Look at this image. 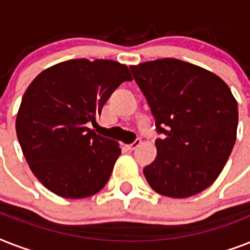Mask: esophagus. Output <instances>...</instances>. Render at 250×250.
<instances>
[{
    "label": "esophagus",
    "mask_w": 250,
    "mask_h": 250,
    "mask_svg": "<svg viewBox=\"0 0 250 250\" xmlns=\"http://www.w3.org/2000/svg\"><path fill=\"white\" fill-rule=\"evenodd\" d=\"M140 144H141V140H135L132 144L127 145V149H128V150H135V149H136Z\"/></svg>",
    "instance_id": "esophagus-1"
}]
</instances>
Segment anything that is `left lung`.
Here are the masks:
<instances>
[{
  "mask_svg": "<svg viewBox=\"0 0 250 250\" xmlns=\"http://www.w3.org/2000/svg\"><path fill=\"white\" fill-rule=\"evenodd\" d=\"M158 132L157 157L144 168L157 193L190 197L206 189L227 164L239 111L229 85L209 70L176 58L129 66Z\"/></svg>",
  "mask_w": 250,
  "mask_h": 250,
  "instance_id": "8db88e82",
  "label": "left lung"
}]
</instances>
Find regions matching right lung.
Masks as SVG:
<instances>
[{
	"label": "right lung",
	"mask_w": 250,
	"mask_h": 250,
	"mask_svg": "<svg viewBox=\"0 0 250 250\" xmlns=\"http://www.w3.org/2000/svg\"><path fill=\"white\" fill-rule=\"evenodd\" d=\"M132 76L111 60H70L46 68L25 89L17 136L29 168L50 192L64 198L93 196L105 187L119 143L88 127L123 82Z\"/></svg>",
	"instance_id": "obj_1"
}]
</instances>
